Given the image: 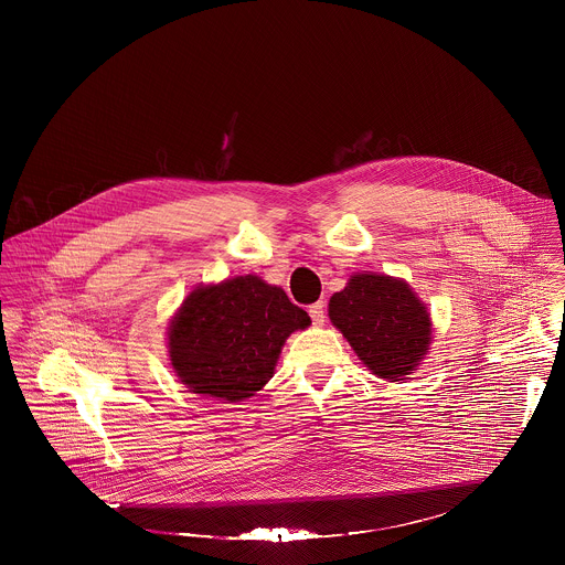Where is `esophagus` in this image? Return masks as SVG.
<instances>
[{
    "label": "esophagus",
    "instance_id": "34e87169",
    "mask_svg": "<svg viewBox=\"0 0 565 565\" xmlns=\"http://www.w3.org/2000/svg\"><path fill=\"white\" fill-rule=\"evenodd\" d=\"M309 316H311V320H313L316 326H322L323 320H326L323 302H316V305H311V307H309Z\"/></svg>",
    "mask_w": 565,
    "mask_h": 565
}]
</instances>
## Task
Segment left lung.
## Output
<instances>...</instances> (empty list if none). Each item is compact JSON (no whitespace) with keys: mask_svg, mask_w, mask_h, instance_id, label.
Listing matches in <instances>:
<instances>
[{"mask_svg":"<svg viewBox=\"0 0 565 565\" xmlns=\"http://www.w3.org/2000/svg\"><path fill=\"white\" fill-rule=\"evenodd\" d=\"M328 318L379 379L404 381L430 345L433 323L403 278L354 274L328 302Z\"/></svg>","mask_w":565,"mask_h":565,"instance_id":"obj_1","label":"left lung"}]
</instances>
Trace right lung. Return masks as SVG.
I'll return each instance as SVG.
<instances>
[{"label": "right lung", "instance_id": "right-lung-1", "mask_svg": "<svg viewBox=\"0 0 565 565\" xmlns=\"http://www.w3.org/2000/svg\"><path fill=\"white\" fill-rule=\"evenodd\" d=\"M309 323L305 309L258 276L200 285L169 322V361L189 392L239 403L265 387L287 337Z\"/></svg>", "mask_w": 565, "mask_h": 565}]
</instances>
